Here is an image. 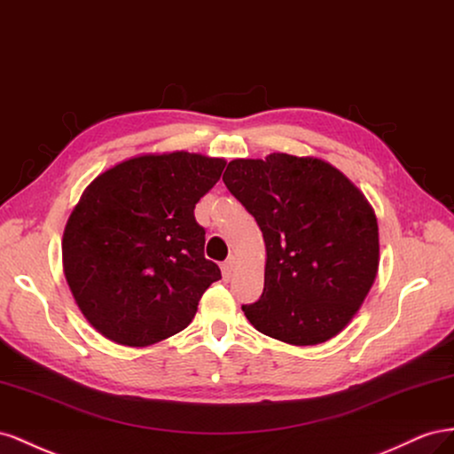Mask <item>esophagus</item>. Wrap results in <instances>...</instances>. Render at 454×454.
Instances as JSON below:
<instances>
[{"instance_id": "34e87169", "label": "esophagus", "mask_w": 454, "mask_h": 454, "mask_svg": "<svg viewBox=\"0 0 454 454\" xmlns=\"http://www.w3.org/2000/svg\"><path fill=\"white\" fill-rule=\"evenodd\" d=\"M236 270V256H230L228 261L223 264V274H224V278H230L231 276V271Z\"/></svg>"}]
</instances>
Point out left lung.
<instances>
[{"instance_id": "1", "label": "left lung", "mask_w": 454, "mask_h": 454, "mask_svg": "<svg viewBox=\"0 0 454 454\" xmlns=\"http://www.w3.org/2000/svg\"><path fill=\"white\" fill-rule=\"evenodd\" d=\"M223 180L266 245L262 296L243 306L251 325L293 346L331 340L379 271V223L364 192L325 160L283 152L230 161Z\"/></svg>"}]
</instances>
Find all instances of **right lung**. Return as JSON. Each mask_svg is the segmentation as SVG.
I'll use <instances>...</instances> for the list:
<instances>
[{
  "mask_svg": "<svg viewBox=\"0 0 454 454\" xmlns=\"http://www.w3.org/2000/svg\"><path fill=\"white\" fill-rule=\"evenodd\" d=\"M226 160L152 152L115 163L83 190L62 234V268L83 317L131 348L190 325L220 268L205 258L196 203Z\"/></svg>",
  "mask_w": 454,
  "mask_h": 454,
  "instance_id": "obj_1",
  "label": "right lung"
}]
</instances>
